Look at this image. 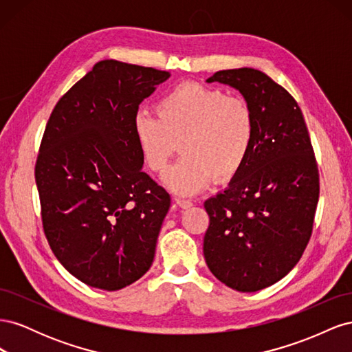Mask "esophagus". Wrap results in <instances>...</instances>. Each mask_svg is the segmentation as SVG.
Returning a JSON list of instances; mask_svg holds the SVG:
<instances>
[{"label":"esophagus","instance_id":"34e87169","mask_svg":"<svg viewBox=\"0 0 352 352\" xmlns=\"http://www.w3.org/2000/svg\"><path fill=\"white\" fill-rule=\"evenodd\" d=\"M175 201H176V204H177L180 208H189V207H192V201H189V199L176 197Z\"/></svg>","mask_w":352,"mask_h":352}]
</instances>
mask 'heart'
<instances>
[{
	"label": "heart",
	"mask_w": 352,
	"mask_h": 352,
	"mask_svg": "<svg viewBox=\"0 0 352 352\" xmlns=\"http://www.w3.org/2000/svg\"><path fill=\"white\" fill-rule=\"evenodd\" d=\"M135 136L146 167L163 172L177 150L184 155L163 175L167 188L192 195L212 177L228 179L247 162L255 138L251 104L214 87L184 82L157 101V114L140 111Z\"/></svg>",
	"instance_id": "b5f03b06"
}]
</instances>
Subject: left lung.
I'll return each mask as SVG.
<instances>
[{"label":"left lung","instance_id":"8db88e82","mask_svg":"<svg viewBox=\"0 0 352 352\" xmlns=\"http://www.w3.org/2000/svg\"><path fill=\"white\" fill-rule=\"evenodd\" d=\"M207 82L236 88L255 116L247 162L204 202V257L232 289L255 292L289 273L310 242L320 194L318 167L300 105L267 74L220 70Z\"/></svg>","mask_w":352,"mask_h":352}]
</instances>
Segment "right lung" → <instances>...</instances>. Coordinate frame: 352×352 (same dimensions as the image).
Returning a JSON list of instances; mask_svg holds the SVG:
<instances>
[{
	"mask_svg": "<svg viewBox=\"0 0 352 352\" xmlns=\"http://www.w3.org/2000/svg\"><path fill=\"white\" fill-rule=\"evenodd\" d=\"M168 72L102 60L52 110L35 164L42 228L57 260L117 291L151 267L170 195L145 172L133 120Z\"/></svg>",
	"mask_w": 352,
	"mask_h": 352,
	"instance_id": "1",
	"label": "right lung"
}]
</instances>
